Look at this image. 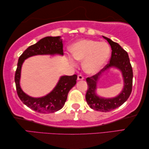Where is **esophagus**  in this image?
<instances>
[{"label":"esophagus","mask_w":149,"mask_h":149,"mask_svg":"<svg viewBox=\"0 0 149 149\" xmlns=\"http://www.w3.org/2000/svg\"><path fill=\"white\" fill-rule=\"evenodd\" d=\"M84 79V77L82 76L81 75H79L77 76V80L78 81H81V80H83Z\"/></svg>","instance_id":"obj_1"}]
</instances>
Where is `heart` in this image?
Segmentation results:
<instances>
[{
	"label": "heart",
	"mask_w": 149,
	"mask_h": 149,
	"mask_svg": "<svg viewBox=\"0 0 149 149\" xmlns=\"http://www.w3.org/2000/svg\"><path fill=\"white\" fill-rule=\"evenodd\" d=\"M70 52L73 58L83 61V68L88 74H95L102 69L108 61L111 48L106 42L93 40H80L72 44ZM70 63L74 65L72 58L68 57Z\"/></svg>",
	"instance_id": "b5f03b06"
}]
</instances>
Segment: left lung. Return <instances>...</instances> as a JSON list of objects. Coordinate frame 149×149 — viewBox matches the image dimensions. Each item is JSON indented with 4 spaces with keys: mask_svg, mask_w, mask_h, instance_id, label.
I'll use <instances>...</instances> for the list:
<instances>
[{
    "mask_svg": "<svg viewBox=\"0 0 149 149\" xmlns=\"http://www.w3.org/2000/svg\"><path fill=\"white\" fill-rule=\"evenodd\" d=\"M103 38L107 41L111 47V58L109 64L104 66L102 70L93 76L86 79L88 89L86 94V100L91 109L101 112H108L122 106L128 99L132 91L133 73L127 52L118 43L114 42L107 37ZM111 68L117 69L121 72L124 83L123 88L116 97H100L96 93L97 84L102 75Z\"/></svg>",
    "mask_w": 149,
    "mask_h": 149,
    "instance_id": "obj_1",
    "label": "left lung"
}]
</instances>
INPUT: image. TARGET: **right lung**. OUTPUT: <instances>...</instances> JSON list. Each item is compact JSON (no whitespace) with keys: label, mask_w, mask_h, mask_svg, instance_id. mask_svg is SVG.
I'll return each mask as SVG.
<instances>
[{"label":"right lung","mask_w":149,"mask_h":149,"mask_svg":"<svg viewBox=\"0 0 149 149\" xmlns=\"http://www.w3.org/2000/svg\"><path fill=\"white\" fill-rule=\"evenodd\" d=\"M64 41L61 36H47L41 39L25 50L18 59L16 70L15 82L17 91L20 99L25 105L40 113H54L64 106L68 94L76 84L77 76L62 75L55 87L50 93L40 97H33L26 93L20 86V77L22 65L26 59L39 55L63 56V45Z\"/></svg>","instance_id":"right-lung-1"}]
</instances>
